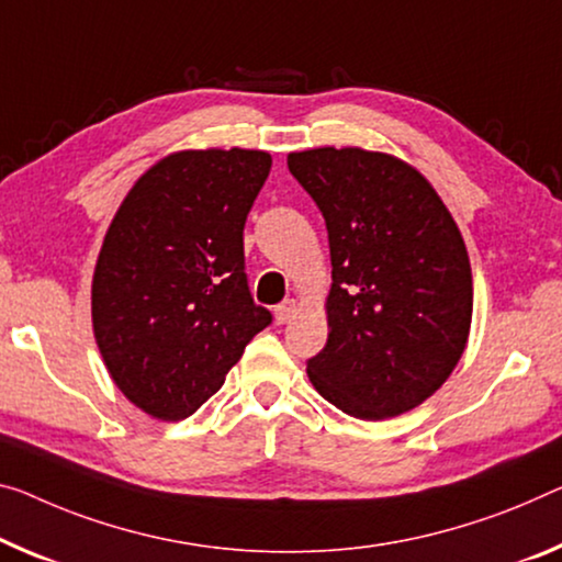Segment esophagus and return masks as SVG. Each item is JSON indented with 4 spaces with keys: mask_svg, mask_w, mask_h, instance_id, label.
Returning <instances> with one entry per match:
<instances>
[{
    "mask_svg": "<svg viewBox=\"0 0 562 562\" xmlns=\"http://www.w3.org/2000/svg\"><path fill=\"white\" fill-rule=\"evenodd\" d=\"M273 314H276V322L279 324H289L293 316H296V301L293 299H286L283 301V304H279L273 308Z\"/></svg>",
    "mask_w": 562,
    "mask_h": 562,
    "instance_id": "34e87169",
    "label": "esophagus"
}]
</instances>
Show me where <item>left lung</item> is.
<instances>
[{"mask_svg":"<svg viewBox=\"0 0 562 562\" xmlns=\"http://www.w3.org/2000/svg\"><path fill=\"white\" fill-rule=\"evenodd\" d=\"M329 231V339L306 361L316 392L357 419H386L435 394L472 322L460 228L407 162L359 148L289 155Z\"/></svg>","mask_w":562,"mask_h":562,"instance_id":"8db88e82","label":"left lung"}]
</instances>
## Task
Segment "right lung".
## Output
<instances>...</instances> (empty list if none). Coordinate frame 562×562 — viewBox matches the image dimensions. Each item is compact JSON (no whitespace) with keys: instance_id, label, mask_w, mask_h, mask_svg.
Returning <instances> with one entry per match:
<instances>
[{"instance_id":"right-lung-1","label":"right lung","mask_w":562,"mask_h":562,"mask_svg":"<svg viewBox=\"0 0 562 562\" xmlns=\"http://www.w3.org/2000/svg\"><path fill=\"white\" fill-rule=\"evenodd\" d=\"M269 170L263 150L168 155L110 223L92 279L94 339L120 392L150 417H191L273 322L244 256Z\"/></svg>"}]
</instances>
